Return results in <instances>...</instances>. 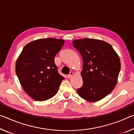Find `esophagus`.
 Wrapping results in <instances>:
<instances>
[{
    "label": "esophagus",
    "mask_w": 134,
    "mask_h": 134,
    "mask_svg": "<svg viewBox=\"0 0 134 134\" xmlns=\"http://www.w3.org/2000/svg\"><path fill=\"white\" fill-rule=\"evenodd\" d=\"M73 75V72L71 71L70 73L69 74V75H67V77H68V78H70Z\"/></svg>",
    "instance_id": "34e87169"
}]
</instances>
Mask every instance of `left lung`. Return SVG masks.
Returning a JSON list of instances; mask_svg holds the SVG:
<instances>
[{
    "mask_svg": "<svg viewBox=\"0 0 134 134\" xmlns=\"http://www.w3.org/2000/svg\"><path fill=\"white\" fill-rule=\"evenodd\" d=\"M73 46L81 54L83 85L77 92L83 99L96 102L114 90L120 70L119 57L111 44L103 40L76 39Z\"/></svg>",
    "mask_w": 134,
    "mask_h": 134,
    "instance_id": "obj_1",
    "label": "left lung"
}]
</instances>
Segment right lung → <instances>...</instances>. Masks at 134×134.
<instances>
[{
  "instance_id": "right-lung-1",
  "label": "right lung",
  "mask_w": 134,
  "mask_h": 134,
  "mask_svg": "<svg viewBox=\"0 0 134 134\" xmlns=\"http://www.w3.org/2000/svg\"><path fill=\"white\" fill-rule=\"evenodd\" d=\"M64 40L46 38L25 45L17 58L16 74L25 92L36 101L51 98L64 79L59 75L54 58Z\"/></svg>"
}]
</instances>
